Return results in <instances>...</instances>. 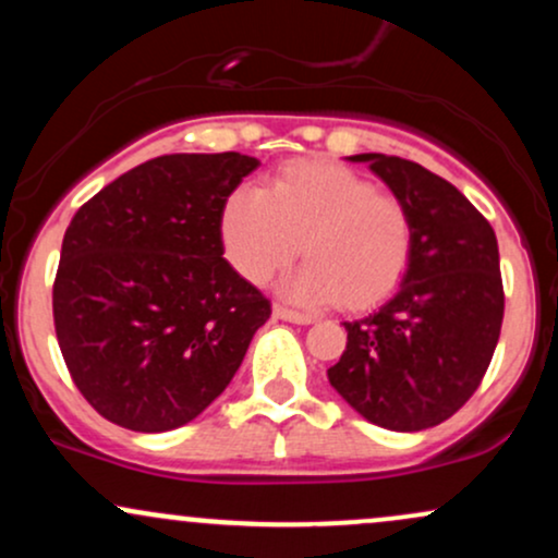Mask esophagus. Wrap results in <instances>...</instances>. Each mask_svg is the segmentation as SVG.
Wrapping results in <instances>:
<instances>
[{
  "instance_id": "34e87169",
  "label": "esophagus",
  "mask_w": 558,
  "mask_h": 558,
  "mask_svg": "<svg viewBox=\"0 0 558 558\" xmlns=\"http://www.w3.org/2000/svg\"><path fill=\"white\" fill-rule=\"evenodd\" d=\"M272 317L275 319H286V323H296V325L315 323V317H312V315H304V312H296V310H288V306H280V304H275Z\"/></svg>"
}]
</instances>
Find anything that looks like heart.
<instances>
[{"mask_svg": "<svg viewBox=\"0 0 558 558\" xmlns=\"http://www.w3.org/2000/svg\"><path fill=\"white\" fill-rule=\"evenodd\" d=\"M220 228L226 257L252 283L291 265L304 241L310 262L280 283L301 304L373 306L401 283L412 257V217L399 198L310 159L286 165L265 191H233Z\"/></svg>", "mask_w": 558, "mask_h": 558, "instance_id": "b5f03b06", "label": "heart"}]
</instances>
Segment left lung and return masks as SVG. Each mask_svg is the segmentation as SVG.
<instances>
[{
    "instance_id": "8db88e82",
    "label": "left lung",
    "mask_w": 558,
    "mask_h": 558,
    "mask_svg": "<svg viewBox=\"0 0 558 558\" xmlns=\"http://www.w3.org/2000/svg\"><path fill=\"white\" fill-rule=\"evenodd\" d=\"M412 217L401 286L373 315L343 323L330 386L354 412L396 433L440 425L475 393L504 319L498 243L457 185L417 162L354 155Z\"/></svg>"
}]
</instances>
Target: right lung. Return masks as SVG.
Masks as SVG:
<instances>
[{"label":"right lung","mask_w":558,"mask_h":558,"mask_svg":"<svg viewBox=\"0 0 558 558\" xmlns=\"http://www.w3.org/2000/svg\"><path fill=\"white\" fill-rule=\"evenodd\" d=\"M257 157L165 155L128 170L65 230L52 306L96 412L136 433L196 420L239 373L270 301L222 259V209Z\"/></svg>","instance_id":"right-lung-1"}]
</instances>
